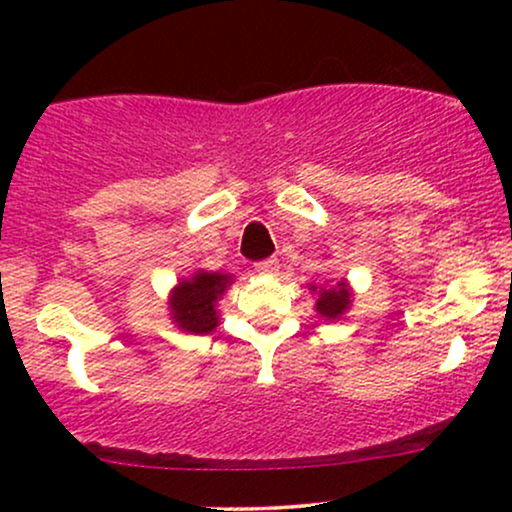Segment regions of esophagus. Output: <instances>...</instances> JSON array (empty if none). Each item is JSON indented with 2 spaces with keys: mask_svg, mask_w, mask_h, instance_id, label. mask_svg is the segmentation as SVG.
I'll use <instances>...</instances> for the list:
<instances>
[{
  "mask_svg": "<svg viewBox=\"0 0 512 512\" xmlns=\"http://www.w3.org/2000/svg\"><path fill=\"white\" fill-rule=\"evenodd\" d=\"M255 272L257 274H276V272H279V262H276V260H262V262H257L255 264Z\"/></svg>",
  "mask_w": 512,
  "mask_h": 512,
  "instance_id": "1",
  "label": "esophagus"
}]
</instances>
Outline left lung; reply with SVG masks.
Instances as JSON below:
<instances>
[{
  "label": "left lung",
  "instance_id": "left-lung-1",
  "mask_svg": "<svg viewBox=\"0 0 512 512\" xmlns=\"http://www.w3.org/2000/svg\"><path fill=\"white\" fill-rule=\"evenodd\" d=\"M310 291H317V315L327 317V320H337V317H342L346 310H349L351 291L344 279L337 281L334 286H320V289H317V286H310Z\"/></svg>",
  "mask_w": 512,
  "mask_h": 512
}]
</instances>
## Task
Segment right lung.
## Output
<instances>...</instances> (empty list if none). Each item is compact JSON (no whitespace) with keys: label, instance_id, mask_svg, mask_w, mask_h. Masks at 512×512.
I'll use <instances>...</instances> for the list:
<instances>
[{"label":"right lung","instance_id":"add662e5","mask_svg":"<svg viewBox=\"0 0 512 512\" xmlns=\"http://www.w3.org/2000/svg\"><path fill=\"white\" fill-rule=\"evenodd\" d=\"M231 284L233 276L204 272V269H199L190 279H182L170 293V320L182 332L190 334H209L211 330H216L219 315H216L214 305Z\"/></svg>","mask_w":512,"mask_h":512}]
</instances>
